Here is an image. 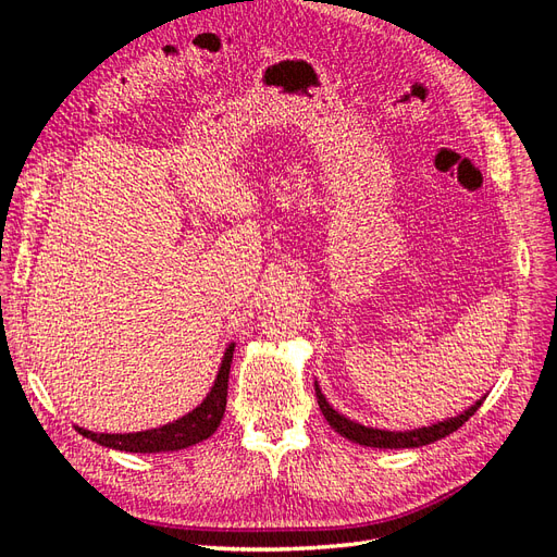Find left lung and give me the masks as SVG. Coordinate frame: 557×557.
Wrapping results in <instances>:
<instances>
[{"instance_id": "obj_1", "label": "left lung", "mask_w": 557, "mask_h": 557, "mask_svg": "<svg viewBox=\"0 0 557 557\" xmlns=\"http://www.w3.org/2000/svg\"><path fill=\"white\" fill-rule=\"evenodd\" d=\"M315 397H318V407L323 411L327 423L339 432L342 436H346L348 442H356L360 446H374V448H418V446H425L432 444L436 440H444V436L453 434L455 430H460L467 420L474 416L481 407V401H476L474 407L467 409L465 413H460L458 418H450L444 420V423H436L430 428H420V430H411V432H385V430H374V428H364L352 423V420L344 418L342 413H336L327 399L320 393V387L315 385Z\"/></svg>"}]
</instances>
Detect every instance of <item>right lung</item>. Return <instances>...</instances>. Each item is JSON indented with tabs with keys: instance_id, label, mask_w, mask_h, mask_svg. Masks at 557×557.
I'll list each match as a JSON object with an SVG mask.
<instances>
[{
	"instance_id": "obj_1",
	"label": "right lung",
	"mask_w": 557,
	"mask_h": 557,
	"mask_svg": "<svg viewBox=\"0 0 557 557\" xmlns=\"http://www.w3.org/2000/svg\"><path fill=\"white\" fill-rule=\"evenodd\" d=\"M232 352L234 344L225 350V358L221 364V372L211 387L207 399L199 404L195 411L183 416L176 423L162 425L158 430H146V432H134V434H97L90 430L76 428L78 434L102 444L107 448L115 450H127V453H162V450H181L193 444H199L209 440L221 425L225 404H227V381H230V364H232Z\"/></svg>"
}]
</instances>
